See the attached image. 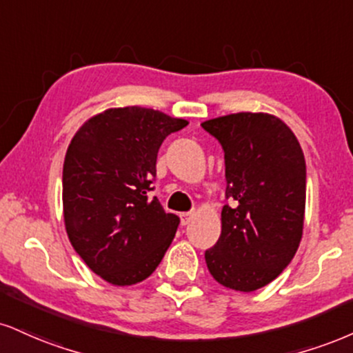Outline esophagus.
Returning a JSON list of instances; mask_svg holds the SVG:
<instances>
[{
	"label": "esophagus",
	"instance_id": "1",
	"mask_svg": "<svg viewBox=\"0 0 353 353\" xmlns=\"http://www.w3.org/2000/svg\"><path fill=\"white\" fill-rule=\"evenodd\" d=\"M192 217H194L192 212H185V214H181V223L188 225L190 220H192Z\"/></svg>",
	"mask_w": 353,
	"mask_h": 353
}]
</instances>
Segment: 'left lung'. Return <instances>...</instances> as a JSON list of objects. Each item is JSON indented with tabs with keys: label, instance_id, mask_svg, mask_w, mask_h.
<instances>
[{
	"label": "left lung",
	"instance_id": "8db88e82",
	"mask_svg": "<svg viewBox=\"0 0 353 353\" xmlns=\"http://www.w3.org/2000/svg\"><path fill=\"white\" fill-rule=\"evenodd\" d=\"M202 128L222 144L225 195L235 201L223 205L207 268L225 288L256 291L281 274L303 239L304 152L290 126L270 113L225 114Z\"/></svg>",
	"mask_w": 353,
	"mask_h": 353
}]
</instances>
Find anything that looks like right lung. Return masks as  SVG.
Returning a JSON list of instances; mask_svg holds the SVG:
<instances>
[{"label": "right lung", "mask_w": 353, "mask_h": 353, "mask_svg": "<svg viewBox=\"0 0 353 353\" xmlns=\"http://www.w3.org/2000/svg\"><path fill=\"white\" fill-rule=\"evenodd\" d=\"M188 125L159 110L108 108L88 118L67 148V235L85 265L113 286L151 276L176 235L179 217L150 192L161 144Z\"/></svg>", "instance_id": "add662e5"}]
</instances>
